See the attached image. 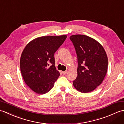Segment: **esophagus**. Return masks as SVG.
I'll return each instance as SVG.
<instances>
[{
	"label": "esophagus",
	"mask_w": 124,
	"mask_h": 124,
	"mask_svg": "<svg viewBox=\"0 0 124 124\" xmlns=\"http://www.w3.org/2000/svg\"><path fill=\"white\" fill-rule=\"evenodd\" d=\"M67 73H68V71H63V72H62L63 75H67Z\"/></svg>",
	"instance_id": "esophagus-1"
}]
</instances>
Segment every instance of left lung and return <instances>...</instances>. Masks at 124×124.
<instances>
[{
  "label": "left lung",
  "instance_id": "1",
  "mask_svg": "<svg viewBox=\"0 0 124 124\" xmlns=\"http://www.w3.org/2000/svg\"><path fill=\"white\" fill-rule=\"evenodd\" d=\"M70 39L76 49L78 63L73 86L81 93L91 92L102 83L106 75L108 64L107 53L101 44L89 36L75 35Z\"/></svg>",
  "mask_w": 124,
  "mask_h": 124
}]
</instances>
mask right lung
I'll return each instance as SVG.
<instances>
[{
  "mask_svg": "<svg viewBox=\"0 0 124 124\" xmlns=\"http://www.w3.org/2000/svg\"><path fill=\"white\" fill-rule=\"evenodd\" d=\"M67 35L36 38L23 49L20 70L25 84L38 94L47 93L60 76L55 66V52L63 43Z\"/></svg>",
  "mask_w": 124,
  "mask_h": 124,
  "instance_id": "obj_1",
  "label": "right lung"
}]
</instances>
